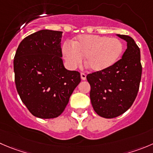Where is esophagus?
I'll list each match as a JSON object with an SVG mask.
<instances>
[{"label":"esophagus","mask_w":153,"mask_h":153,"mask_svg":"<svg viewBox=\"0 0 153 153\" xmlns=\"http://www.w3.org/2000/svg\"><path fill=\"white\" fill-rule=\"evenodd\" d=\"M81 80H83V81H85L86 78H87V75H86L84 73H81Z\"/></svg>","instance_id":"34e87169"}]
</instances>
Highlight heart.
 <instances>
[{
  "instance_id": "heart-1",
  "label": "heart",
  "mask_w": 153,
  "mask_h": 153,
  "mask_svg": "<svg viewBox=\"0 0 153 153\" xmlns=\"http://www.w3.org/2000/svg\"><path fill=\"white\" fill-rule=\"evenodd\" d=\"M71 46H62L63 57L70 69H76L84 57L86 66L94 72L108 69L117 62L123 51V45L117 38L86 34L78 36Z\"/></svg>"
}]
</instances>
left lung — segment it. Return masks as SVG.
Returning <instances> with one entry per match:
<instances>
[{
	"label": "left lung",
	"instance_id": "obj_1",
	"mask_svg": "<svg viewBox=\"0 0 153 153\" xmlns=\"http://www.w3.org/2000/svg\"><path fill=\"white\" fill-rule=\"evenodd\" d=\"M116 35L127 42L122 58L107 70L87 75L93 108L104 118L117 117L132 105L141 79L140 48L131 36Z\"/></svg>",
	"mask_w": 153,
	"mask_h": 153
}]
</instances>
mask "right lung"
<instances>
[{"mask_svg": "<svg viewBox=\"0 0 153 153\" xmlns=\"http://www.w3.org/2000/svg\"><path fill=\"white\" fill-rule=\"evenodd\" d=\"M62 31L41 30L20 42L13 61L15 82L22 102L41 119L60 116L81 82L62 60Z\"/></svg>", "mask_w": 153, "mask_h": 153, "instance_id": "add662e5", "label": "right lung"}]
</instances>
